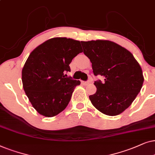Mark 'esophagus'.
<instances>
[{"mask_svg": "<svg viewBox=\"0 0 155 155\" xmlns=\"http://www.w3.org/2000/svg\"><path fill=\"white\" fill-rule=\"evenodd\" d=\"M91 81H82V84H83V85H85V86H86V85H88V84H89L90 83H91Z\"/></svg>", "mask_w": 155, "mask_h": 155, "instance_id": "1", "label": "esophagus"}]
</instances>
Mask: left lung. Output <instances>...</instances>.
Instances as JSON below:
<instances>
[{"mask_svg": "<svg viewBox=\"0 0 155 155\" xmlns=\"http://www.w3.org/2000/svg\"><path fill=\"white\" fill-rule=\"evenodd\" d=\"M84 53L92 63L96 92L89 96L91 104L104 114L114 116L130 106L141 90L143 74L139 63L124 47L108 40L81 42Z\"/></svg>", "mask_w": 155, "mask_h": 155, "instance_id": "1", "label": "left lung"}]
</instances>
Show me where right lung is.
Returning <instances> with one entry per match:
<instances>
[{
	"instance_id": "right-lung-1",
	"label": "right lung",
	"mask_w": 155,
	"mask_h": 155,
	"mask_svg": "<svg viewBox=\"0 0 155 155\" xmlns=\"http://www.w3.org/2000/svg\"><path fill=\"white\" fill-rule=\"evenodd\" d=\"M79 41L66 38L47 40L30 53L22 71L25 92L40 115L53 117L67 108L74 88L81 84L66 72L78 54Z\"/></svg>"
}]
</instances>
